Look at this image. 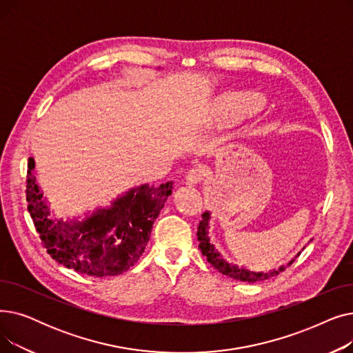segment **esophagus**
Listing matches in <instances>:
<instances>
[{
	"label": "esophagus",
	"mask_w": 353,
	"mask_h": 353,
	"mask_svg": "<svg viewBox=\"0 0 353 353\" xmlns=\"http://www.w3.org/2000/svg\"><path fill=\"white\" fill-rule=\"evenodd\" d=\"M203 176H205V170L201 167H194V169L189 170V173L186 174V184L189 186H194V184H199L203 180Z\"/></svg>",
	"instance_id": "1"
}]
</instances>
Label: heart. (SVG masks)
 Returning a JSON list of instances; mask_svg holds the SVG:
<instances>
[{
  "label": "heart",
  "instance_id": "heart-1",
  "mask_svg": "<svg viewBox=\"0 0 353 353\" xmlns=\"http://www.w3.org/2000/svg\"><path fill=\"white\" fill-rule=\"evenodd\" d=\"M265 99L256 91H228L216 99L212 116L219 125L242 121L263 107Z\"/></svg>",
  "mask_w": 353,
  "mask_h": 353
}]
</instances>
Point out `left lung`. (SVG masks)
Here are the masks:
<instances>
[{
	"label": "left lung",
	"instance_id": "8db88e82",
	"mask_svg": "<svg viewBox=\"0 0 353 353\" xmlns=\"http://www.w3.org/2000/svg\"><path fill=\"white\" fill-rule=\"evenodd\" d=\"M210 219H212L210 212H205L201 214V221L199 223V230H197L199 249L201 250L203 256L208 257L209 263H212L213 268H216L221 274H226V276L232 277V279H236V281H240V282H248V283H254V282H262V281L270 279V277L279 274L288 266H290L294 259L301 254V252H299L288 263L279 266L277 269H272L269 272H254V270L246 269L245 266H239L236 263H229L226 259L221 256V253L217 250L216 245L210 242V234H209ZM303 249H305V246H303Z\"/></svg>",
	"mask_w": 353,
	"mask_h": 353
}]
</instances>
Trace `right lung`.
<instances>
[{
  "label": "right lung",
  "mask_w": 353,
  "mask_h": 353,
  "mask_svg": "<svg viewBox=\"0 0 353 353\" xmlns=\"http://www.w3.org/2000/svg\"><path fill=\"white\" fill-rule=\"evenodd\" d=\"M35 161L28 159V212L48 254L87 276H116L132 268L144 252L154 220L172 194L173 183L140 184L84 217H51L50 203L35 183Z\"/></svg>",
  "instance_id": "obj_1"
}]
</instances>
